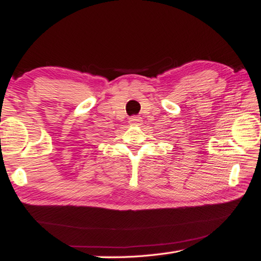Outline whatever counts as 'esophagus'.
<instances>
[{
	"mask_svg": "<svg viewBox=\"0 0 261 261\" xmlns=\"http://www.w3.org/2000/svg\"><path fill=\"white\" fill-rule=\"evenodd\" d=\"M129 123L131 125H141L142 119L140 118V116H131V118L129 119Z\"/></svg>",
	"mask_w": 261,
	"mask_h": 261,
	"instance_id": "34e87169",
	"label": "esophagus"
}]
</instances>
